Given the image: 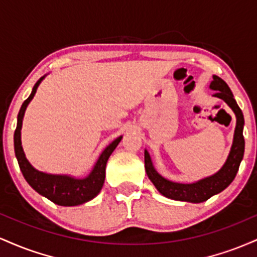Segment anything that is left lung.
<instances>
[{"instance_id": "obj_1", "label": "left lung", "mask_w": 257, "mask_h": 257, "mask_svg": "<svg viewBox=\"0 0 257 257\" xmlns=\"http://www.w3.org/2000/svg\"><path fill=\"white\" fill-rule=\"evenodd\" d=\"M209 88L215 90L214 96L223 100L235 114L237 123H235L231 151L228 153V157H227L225 164L219 172L210 176H206L204 179H200L196 182L182 184V182H174L163 178L155 169L151 156H150L149 151L145 150V169L147 176L151 180L152 184L155 185V187L157 188L158 192L163 194L167 198L190 203L205 202L210 197L222 192L226 187H228L229 184L234 180L235 175H237L238 169H239L240 162L244 156V146H245V141H244L243 137V112H241L237 101L234 100V96H233L228 85L219 76H213V81H211Z\"/></svg>"}]
</instances>
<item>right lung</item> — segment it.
<instances>
[{
  "label": "right lung",
  "instance_id": "1",
  "mask_svg": "<svg viewBox=\"0 0 257 257\" xmlns=\"http://www.w3.org/2000/svg\"><path fill=\"white\" fill-rule=\"evenodd\" d=\"M46 76L47 75H44L43 77H41L36 82V84L32 88L30 96L23 102L19 113H18L17 129L14 132L16 157L25 180L37 193L52 200L53 203L58 205H81L95 198L101 191L102 185L105 182V169L107 159L111 156V153L114 151L117 145L120 143L123 137L120 135V137L114 139L110 145L105 147L104 151L99 156L96 163L94 164L91 172L85 178H75V176L64 175V174H48L40 172L36 168L32 167L30 162L26 159L24 150H23L22 146L23 119H24L26 107L30 104L31 100L34 99L38 85L41 84V82L43 81Z\"/></svg>",
  "mask_w": 257,
  "mask_h": 257
}]
</instances>
